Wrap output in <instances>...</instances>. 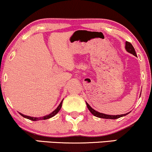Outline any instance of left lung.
<instances>
[{
  "mask_svg": "<svg viewBox=\"0 0 152 152\" xmlns=\"http://www.w3.org/2000/svg\"><path fill=\"white\" fill-rule=\"evenodd\" d=\"M125 48H126V50L129 52V53L133 54L134 56H137V53H136L135 49H134V48L132 45V43L128 42V41H126V46H125ZM86 106H87V107H88V110L90 111V112L94 116H96V117H99V118H107V119H116V118H118L122 117V116H126V115H127L129 113H129H127V114H121V115H108V114H102V113H99V111H96V110L92 109V108L89 105H88V103H86Z\"/></svg>",
  "mask_w": 152,
  "mask_h": 152,
  "instance_id": "1",
  "label": "left lung"
}]
</instances>
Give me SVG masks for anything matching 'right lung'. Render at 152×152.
<instances>
[{
	"label": "right lung",
	"mask_w": 152,
	"mask_h": 152,
	"mask_svg": "<svg viewBox=\"0 0 152 152\" xmlns=\"http://www.w3.org/2000/svg\"><path fill=\"white\" fill-rule=\"evenodd\" d=\"M62 102H63V100H62V102L60 103V104H59L58 107H57L56 109L55 110H54V111H53V112L50 113V114L46 115V116H42V117H38V118H37V117H31V116H26V115L22 114L21 113H19V114H20V115H21V116H23V117H24V118H28V119H30V120H31V121H38V120H45V119H48V118H50L53 117V116H55V115L57 113H58L59 111H60L61 108V106H62Z\"/></svg>",
	"instance_id": "right-lung-1"
}]
</instances>
